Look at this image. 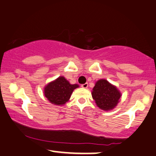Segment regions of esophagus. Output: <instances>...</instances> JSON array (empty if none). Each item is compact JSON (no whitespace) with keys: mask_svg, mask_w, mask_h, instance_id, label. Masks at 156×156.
Listing matches in <instances>:
<instances>
[{"mask_svg":"<svg viewBox=\"0 0 156 156\" xmlns=\"http://www.w3.org/2000/svg\"><path fill=\"white\" fill-rule=\"evenodd\" d=\"M81 87H82L83 88H87L88 87V83H84V84H82V85H81Z\"/></svg>","mask_w":156,"mask_h":156,"instance_id":"1","label":"esophagus"}]
</instances>
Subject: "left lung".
Returning <instances> with one entry per match:
<instances>
[{
  "label": "left lung",
  "mask_w": 156,
  "mask_h": 156,
  "mask_svg": "<svg viewBox=\"0 0 156 156\" xmlns=\"http://www.w3.org/2000/svg\"><path fill=\"white\" fill-rule=\"evenodd\" d=\"M92 97L100 109L110 111L116 107L121 93L115 86L106 80L101 79L95 83L92 90Z\"/></svg>",
  "instance_id": "8db88e82"
}]
</instances>
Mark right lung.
I'll return each instance as SVG.
<instances>
[{
	"label": "right lung",
	"mask_w": 156,
	"mask_h": 156,
	"mask_svg": "<svg viewBox=\"0 0 156 156\" xmlns=\"http://www.w3.org/2000/svg\"><path fill=\"white\" fill-rule=\"evenodd\" d=\"M79 87L78 84H70L64 76H60L46 84L44 88V94L52 104L64 105L69 101L74 90Z\"/></svg>",
	"instance_id": "1"
}]
</instances>
